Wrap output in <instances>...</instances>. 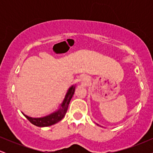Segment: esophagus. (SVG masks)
Segmentation results:
<instances>
[{
  "label": "esophagus",
  "instance_id": "obj_1",
  "mask_svg": "<svg viewBox=\"0 0 153 153\" xmlns=\"http://www.w3.org/2000/svg\"><path fill=\"white\" fill-rule=\"evenodd\" d=\"M88 80H89V78H88V77H87V76H83L82 78V81L83 82H88Z\"/></svg>",
  "mask_w": 153,
  "mask_h": 153
}]
</instances>
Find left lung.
Wrapping results in <instances>:
<instances>
[{"label":"left lung","instance_id":"left-lung-1","mask_svg":"<svg viewBox=\"0 0 153 153\" xmlns=\"http://www.w3.org/2000/svg\"><path fill=\"white\" fill-rule=\"evenodd\" d=\"M98 125H99V124H98Z\"/></svg>","mask_w":153,"mask_h":153}]
</instances>
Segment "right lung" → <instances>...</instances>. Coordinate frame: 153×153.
Returning a JSON list of instances; mask_svg holds the SVG:
<instances>
[{
    "label": "right lung",
    "instance_id": "add662e5",
    "mask_svg": "<svg viewBox=\"0 0 153 153\" xmlns=\"http://www.w3.org/2000/svg\"><path fill=\"white\" fill-rule=\"evenodd\" d=\"M75 85H72L68 89V92H67L65 95V97L64 100H63L62 104L60 105V108L57 111H54L50 115L41 117V118H33V117H28V116L25 115L24 114H22L31 124L36 126V127H44L53 125V124L59 122L60 120H62L63 117L65 115L67 111H68V106H69L70 101H71L72 97H73V94L75 93Z\"/></svg>",
    "mask_w": 153,
    "mask_h": 153
}]
</instances>
